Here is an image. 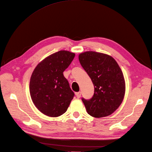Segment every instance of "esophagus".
Instances as JSON below:
<instances>
[{
    "label": "esophagus",
    "instance_id": "34e87169",
    "mask_svg": "<svg viewBox=\"0 0 152 152\" xmlns=\"http://www.w3.org/2000/svg\"><path fill=\"white\" fill-rule=\"evenodd\" d=\"M75 95L77 98H79L81 96V92H77V93H75Z\"/></svg>",
    "mask_w": 152,
    "mask_h": 152
}]
</instances>
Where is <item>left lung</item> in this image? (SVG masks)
I'll list each match as a JSON object with an SVG mask.
<instances>
[{
    "label": "left lung",
    "instance_id": "left-lung-1",
    "mask_svg": "<svg viewBox=\"0 0 152 152\" xmlns=\"http://www.w3.org/2000/svg\"><path fill=\"white\" fill-rule=\"evenodd\" d=\"M79 60L94 87L93 98L82 99L87 112L96 118L112 114L122 103L126 92L120 66L110 55L91 50L79 54Z\"/></svg>",
    "mask_w": 152,
    "mask_h": 152
}]
</instances>
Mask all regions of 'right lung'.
Instances as JSON below:
<instances>
[{"mask_svg":"<svg viewBox=\"0 0 152 152\" xmlns=\"http://www.w3.org/2000/svg\"><path fill=\"white\" fill-rule=\"evenodd\" d=\"M75 56L68 50H59L44 58L32 72L29 86L31 98L35 107L45 115H61L73 98L74 93L63 73Z\"/></svg>","mask_w":152,"mask_h":152,"instance_id":"right-lung-1","label":"right lung"}]
</instances>
